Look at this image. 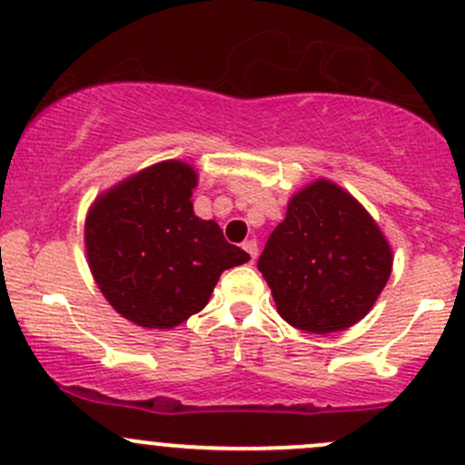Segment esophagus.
Listing matches in <instances>:
<instances>
[{
  "mask_svg": "<svg viewBox=\"0 0 465 465\" xmlns=\"http://www.w3.org/2000/svg\"><path fill=\"white\" fill-rule=\"evenodd\" d=\"M242 249H245L249 256H252V261H256V256H258V242L256 241H245L242 242Z\"/></svg>",
  "mask_w": 465,
  "mask_h": 465,
  "instance_id": "1",
  "label": "esophagus"
}]
</instances>
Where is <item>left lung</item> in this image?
I'll return each mask as SVG.
<instances>
[{
    "label": "left lung",
    "instance_id": "obj_1",
    "mask_svg": "<svg viewBox=\"0 0 465 465\" xmlns=\"http://www.w3.org/2000/svg\"><path fill=\"white\" fill-rule=\"evenodd\" d=\"M258 270L282 319L310 334H331L372 310L392 272V249L359 200L316 180L290 200Z\"/></svg>",
    "mask_w": 465,
    "mask_h": 465
}]
</instances>
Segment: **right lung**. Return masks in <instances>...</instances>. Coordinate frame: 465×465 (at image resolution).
<instances>
[{
  "mask_svg": "<svg viewBox=\"0 0 465 465\" xmlns=\"http://www.w3.org/2000/svg\"><path fill=\"white\" fill-rule=\"evenodd\" d=\"M198 175L180 160L146 167L97 195L84 224L86 258L117 314L171 330L209 302L220 273L249 261L213 220L193 213Z\"/></svg>",
  "mask_w": 465,
  "mask_h": 465,
  "instance_id": "1",
  "label": "right lung"
}]
</instances>
